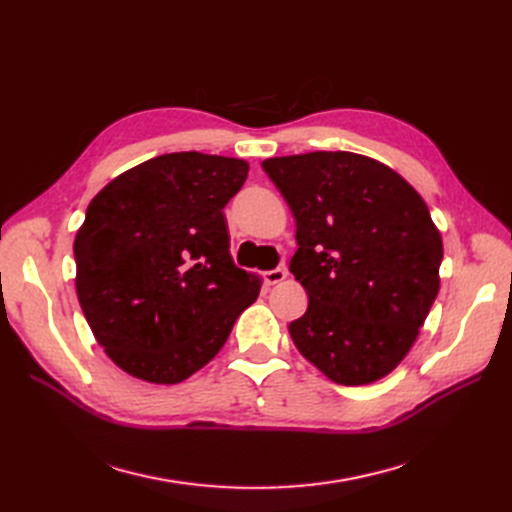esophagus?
I'll return each mask as SVG.
<instances>
[{
    "label": "esophagus",
    "mask_w": 512,
    "mask_h": 512,
    "mask_svg": "<svg viewBox=\"0 0 512 512\" xmlns=\"http://www.w3.org/2000/svg\"><path fill=\"white\" fill-rule=\"evenodd\" d=\"M286 275H288V271H286L284 267H277V269H273V271H267V273H265V282H267L269 286L282 284V282L286 280Z\"/></svg>",
    "instance_id": "esophagus-1"
}]
</instances>
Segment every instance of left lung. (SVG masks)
<instances>
[{"mask_svg": "<svg viewBox=\"0 0 512 512\" xmlns=\"http://www.w3.org/2000/svg\"><path fill=\"white\" fill-rule=\"evenodd\" d=\"M297 220L290 273L307 312L290 322L305 359L335 384H371L406 359L440 290L442 237L423 196L352 151L269 158Z\"/></svg>", "mask_w": 512, "mask_h": 512, "instance_id": "left-lung-1", "label": "left lung"}]
</instances>
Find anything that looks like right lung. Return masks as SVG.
<instances>
[{
  "instance_id": "obj_1",
  "label": "right lung",
  "mask_w": 512,
  "mask_h": 512,
  "mask_svg": "<svg viewBox=\"0 0 512 512\" xmlns=\"http://www.w3.org/2000/svg\"><path fill=\"white\" fill-rule=\"evenodd\" d=\"M250 164L164 153L117 175L76 230V297L126 374L177 384L222 350L262 286L230 256L224 207Z\"/></svg>"
}]
</instances>
